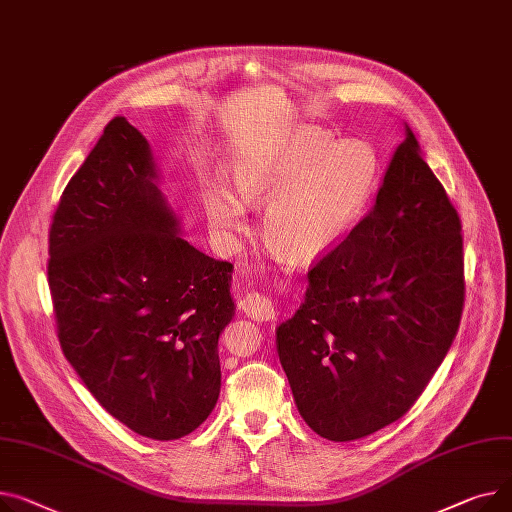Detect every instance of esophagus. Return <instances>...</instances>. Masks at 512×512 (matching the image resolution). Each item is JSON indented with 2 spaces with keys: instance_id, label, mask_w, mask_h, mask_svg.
<instances>
[{
  "instance_id": "esophagus-1",
  "label": "esophagus",
  "mask_w": 512,
  "mask_h": 512,
  "mask_svg": "<svg viewBox=\"0 0 512 512\" xmlns=\"http://www.w3.org/2000/svg\"><path fill=\"white\" fill-rule=\"evenodd\" d=\"M241 309L247 317L255 321H267L274 317V304H271V300L265 294L257 290H251L241 298Z\"/></svg>"
}]
</instances>
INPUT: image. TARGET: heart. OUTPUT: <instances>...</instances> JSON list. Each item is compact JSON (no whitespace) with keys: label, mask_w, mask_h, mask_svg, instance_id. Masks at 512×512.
I'll use <instances>...</instances> for the list:
<instances>
[{"label":"heart","mask_w":512,"mask_h":512,"mask_svg":"<svg viewBox=\"0 0 512 512\" xmlns=\"http://www.w3.org/2000/svg\"><path fill=\"white\" fill-rule=\"evenodd\" d=\"M238 195L212 187L208 216L220 232L245 224L247 206H269L267 245L292 263H311L333 251L368 210L379 183V158L364 142L337 144L321 131H298L269 156L236 168Z\"/></svg>","instance_id":"heart-1"}]
</instances>
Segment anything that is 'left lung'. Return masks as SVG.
<instances>
[{"instance_id":"left-lung-1","label":"left lung","mask_w":512,"mask_h":512,"mask_svg":"<svg viewBox=\"0 0 512 512\" xmlns=\"http://www.w3.org/2000/svg\"><path fill=\"white\" fill-rule=\"evenodd\" d=\"M306 278L276 331L300 416L335 442L397 422L445 360L465 302L461 220L410 127L372 210Z\"/></svg>"}]
</instances>
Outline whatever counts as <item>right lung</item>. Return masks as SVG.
I'll list each match as a JSON object with an SVG mask.
<instances>
[{"label": "right lung", "instance_id": "1", "mask_svg": "<svg viewBox=\"0 0 512 512\" xmlns=\"http://www.w3.org/2000/svg\"><path fill=\"white\" fill-rule=\"evenodd\" d=\"M179 234L148 140L115 117L61 193L47 278L63 356L113 418L154 440L212 414L234 317L232 263Z\"/></svg>", "mask_w": 512, "mask_h": 512}]
</instances>
